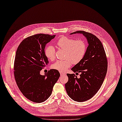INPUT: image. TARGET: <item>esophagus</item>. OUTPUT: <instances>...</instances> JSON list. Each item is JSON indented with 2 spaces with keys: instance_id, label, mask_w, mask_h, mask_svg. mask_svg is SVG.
<instances>
[{
  "instance_id": "obj_1",
  "label": "esophagus",
  "mask_w": 122,
  "mask_h": 122,
  "mask_svg": "<svg viewBox=\"0 0 122 122\" xmlns=\"http://www.w3.org/2000/svg\"><path fill=\"white\" fill-rule=\"evenodd\" d=\"M65 75V73H63L60 72V75H61V76H63V75Z\"/></svg>"
}]
</instances>
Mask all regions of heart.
Here are the masks:
<instances>
[{"label":"heart","instance_id":"1","mask_svg":"<svg viewBox=\"0 0 122 122\" xmlns=\"http://www.w3.org/2000/svg\"><path fill=\"white\" fill-rule=\"evenodd\" d=\"M57 45L60 49L65 50L64 60H58L52 68L60 72H65L71 66L72 63L76 64L79 63L84 58L87 50V44L83 40H76L68 37H60L57 41ZM46 57L50 60L55 58L56 50L52 45L48 46L45 50Z\"/></svg>","mask_w":122,"mask_h":122}]
</instances>
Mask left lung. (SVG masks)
<instances>
[{
  "instance_id": "obj_1",
  "label": "left lung",
  "mask_w": 122,
  "mask_h": 122,
  "mask_svg": "<svg viewBox=\"0 0 122 122\" xmlns=\"http://www.w3.org/2000/svg\"><path fill=\"white\" fill-rule=\"evenodd\" d=\"M83 34L88 46L83 59L71 68L76 74L81 73L80 78L74 74L67 73L68 81L65 89L71 99L82 102L92 98L100 89L107 74V60L103 45L95 35L83 30L70 34Z\"/></svg>"
}]
</instances>
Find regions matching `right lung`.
<instances>
[{"mask_svg":"<svg viewBox=\"0 0 122 122\" xmlns=\"http://www.w3.org/2000/svg\"><path fill=\"white\" fill-rule=\"evenodd\" d=\"M56 35L39 34L25 39L17 48L14 62V76L23 95L30 101L42 102L51 96L60 74L55 69L42 75L40 71L49 63L45 53L46 44Z\"/></svg>","mask_w":122,"mask_h":122,"instance_id":"right-lung-1","label":"right lung"}]
</instances>
